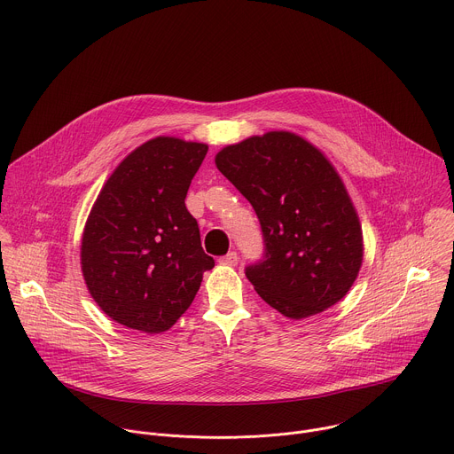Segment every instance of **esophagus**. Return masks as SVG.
I'll list each match as a JSON object with an SVG mask.
<instances>
[{"mask_svg": "<svg viewBox=\"0 0 454 454\" xmlns=\"http://www.w3.org/2000/svg\"><path fill=\"white\" fill-rule=\"evenodd\" d=\"M223 265H230V267H233V265H237L239 263V254L235 253V251H230L226 256H221V260H219Z\"/></svg>", "mask_w": 454, "mask_h": 454, "instance_id": "34e87169", "label": "esophagus"}]
</instances>
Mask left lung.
<instances>
[{
	"label": "left lung",
	"instance_id": "left-lung-1",
	"mask_svg": "<svg viewBox=\"0 0 454 454\" xmlns=\"http://www.w3.org/2000/svg\"><path fill=\"white\" fill-rule=\"evenodd\" d=\"M215 166L258 215L265 253L246 276L265 303L295 321L339 303L360 272L364 235L323 151L279 129L223 147Z\"/></svg>",
	"mask_w": 454,
	"mask_h": 454
}]
</instances>
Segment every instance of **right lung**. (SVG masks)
Instances as JSON below:
<instances>
[{"instance_id":"1","label":"right lung","mask_w":454,"mask_h":454,"mask_svg":"<svg viewBox=\"0 0 454 454\" xmlns=\"http://www.w3.org/2000/svg\"><path fill=\"white\" fill-rule=\"evenodd\" d=\"M208 145L155 137L114 169L82 235V272L98 307L115 323L169 330L191 307L214 258L185 207Z\"/></svg>"}]
</instances>
